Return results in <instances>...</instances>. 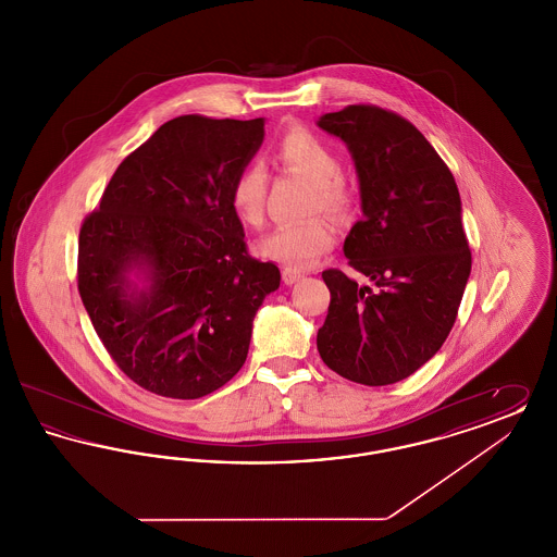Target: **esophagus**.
I'll use <instances>...</instances> for the list:
<instances>
[{"mask_svg": "<svg viewBox=\"0 0 557 557\" xmlns=\"http://www.w3.org/2000/svg\"><path fill=\"white\" fill-rule=\"evenodd\" d=\"M305 275H307L305 271H300V269H294V267H286V269H284V282H286V286H292V284L300 282Z\"/></svg>", "mask_w": 557, "mask_h": 557, "instance_id": "esophagus-1", "label": "esophagus"}]
</instances>
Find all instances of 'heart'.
<instances>
[{"label":"heart","mask_w":557,"mask_h":557,"mask_svg":"<svg viewBox=\"0 0 557 557\" xmlns=\"http://www.w3.org/2000/svg\"><path fill=\"white\" fill-rule=\"evenodd\" d=\"M277 159L315 184V207L343 214L350 200L343 180V160L321 137L292 129L277 144ZM267 171L263 164H246L230 187V202L244 225L257 227L265 216ZM336 242V227L325 216L282 223L257 242V252L282 265L305 269L313 265Z\"/></svg>","instance_id":"obj_1"}]
</instances>
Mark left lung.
Wrapping results in <instances>:
<instances>
[{"label": "left lung", "mask_w": 557, "mask_h": 557, "mask_svg": "<svg viewBox=\"0 0 557 557\" xmlns=\"http://www.w3.org/2000/svg\"><path fill=\"white\" fill-rule=\"evenodd\" d=\"M318 125L355 162L363 219L343 250L375 286L338 269L321 273L332 300L319 355L350 382L395 384L438 352L457 318L472 269L459 189L430 141L395 112L355 104Z\"/></svg>", "instance_id": "8db88e82"}]
</instances>
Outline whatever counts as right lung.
Wrapping results in <instances>:
<instances>
[{
  "label": "right lung",
  "instance_id": "obj_1",
  "mask_svg": "<svg viewBox=\"0 0 557 557\" xmlns=\"http://www.w3.org/2000/svg\"><path fill=\"white\" fill-rule=\"evenodd\" d=\"M265 119L177 116L119 164L79 234V294L114 363L141 388L200 398L246 361L280 269L246 250L230 187Z\"/></svg>",
  "mask_w": 557,
  "mask_h": 557
}]
</instances>
